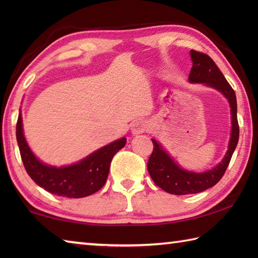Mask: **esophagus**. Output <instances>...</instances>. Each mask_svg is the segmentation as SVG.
Returning <instances> with one entry per match:
<instances>
[{
    "instance_id": "obj_1",
    "label": "esophagus",
    "mask_w": 258,
    "mask_h": 258,
    "mask_svg": "<svg viewBox=\"0 0 258 258\" xmlns=\"http://www.w3.org/2000/svg\"><path fill=\"white\" fill-rule=\"evenodd\" d=\"M150 130V124L145 120H136L132 124V133L134 135L146 133Z\"/></svg>"
}]
</instances>
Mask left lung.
<instances>
[{
	"label": "left lung",
	"instance_id": "1",
	"mask_svg": "<svg viewBox=\"0 0 258 258\" xmlns=\"http://www.w3.org/2000/svg\"><path fill=\"white\" fill-rule=\"evenodd\" d=\"M189 54L191 61H193V67H191L188 76L190 83H204L214 87L222 92L231 104L232 134L228 151L222 163L218 164L215 168L205 173L184 171L176 163H174L155 140H152L154 149H153L149 162H147V169H149L152 179L158 187L174 195L196 194L218 183V180L225 174L239 138L236 95H235L232 86L229 85L215 62L207 54L195 50H190Z\"/></svg>",
	"mask_w": 258,
	"mask_h": 258
}]
</instances>
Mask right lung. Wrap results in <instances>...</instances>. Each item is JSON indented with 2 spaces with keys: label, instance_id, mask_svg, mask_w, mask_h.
Segmentation results:
<instances>
[{
  "label": "right lung",
  "instance_id": "1",
  "mask_svg": "<svg viewBox=\"0 0 258 258\" xmlns=\"http://www.w3.org/2000/svg\"><path fill=\"white\" fill-rule=\"evenodd\" d=\"M16 140L30 177L51 194L69 199H80L100 190L107 179L112 158L126 143L125 138L117 140L74 165L57 168L41 163L31 152L23 135L21 114L16 123Z\"/></svg>",
  "mask_w": 258,
  "mask_h": 258
}]
</instances>
